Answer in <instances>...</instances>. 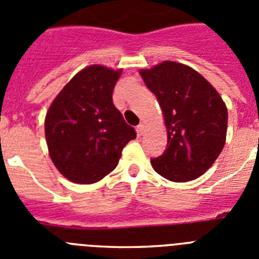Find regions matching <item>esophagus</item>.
<instances>
[{
	"label": "esophagus",
	"instance_id": "34e87169",
	"mask_svg": "<svg viewBox=\"0 0 259 259\" xmlns=\"http://www.w3.org/2000/svg\"><path fill=\"white\" fill-rule=\"evenodd\" d=\"M144 131H145V123H140V124L137 125V134L143 135Z\"/></svg>",
	"mask_w": 259,
	"mask_h": 259
}]
</instances>
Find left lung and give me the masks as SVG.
<instances>
[{"instance_id": "1", "label": "left lung", "mask_w": 259, "mask_h": 259, "mask_svg": "<svg viewBox=\"0 0 259 259\" xmlns=\"http://www.w3.org/2000/svg\"><path fill=\"white\" fill-rule=\"evenodd\" d=\"M140 75L159 102L167 130L166 149L150 161L153 168L171 182L197 179L226 144V104L202 75L178 62H162Z\"/></svg>"}]
</instances>
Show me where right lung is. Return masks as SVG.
<instances>
[{"label":"right lung","instance_id":"1","mask_svg":"<svg viewBox=\"0 0 259 259\" xmlns=\"http://www.w3.org/2000/svg\"><path fill=\"white\" fill-rule=\"evenodd\" d=\"M122 70L93 65L77 72L50 105L45 137L53 163L68 180L92 184L116 167L122 150L136 139L113 104Z\"/></svg>","mask_w":259,"mask_h":259}]
</instances>
